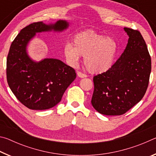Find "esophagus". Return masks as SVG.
Returning <instances> with one entry per match:
<instances>
[{
    "label": "esophagus",
    "mask_w": 156,
    "mask_h": 156,
    "mask_svg": "<svg viewBox=\"0 0 156 156\" xmlns=\"http://www.w3.org/2000/svg\"><path fill=\"white\" fill-rule=\"evenodd\" d=\"M77 75H78V77H80V78H86L87 76L86 74H84V73H83L80 72H77Z\"/></svg>",
    "instance_id": "esophagus-1"
}]
</instances>
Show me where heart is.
Here are the masks:
<instances>
[{"mask_svg":"<svg viewBox=\"0 0 156 156\" xmlns=\"http://www.w3.org/2000/svg\"><path fill=\"white\" fill-rule=\"evenodd\" d=\"M117 49L114 39L94 31H87L76 34L73 44H65L64 54L73 65L77 64L80 56H84V65L89 72L102 73L112 67Z\"/></svg>","mask_w":156,"mask_h":156,"instance_id":"1","label":"heart"}]
</instances>
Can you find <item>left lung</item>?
Returning a JSON list of instances; mask_svg holds the SVG:
<instances>
[{
    "instance_id": "left-lung-1",
    "label": "left lung",
    "mask_w": 156,
    "mask_h": 156,
    "mask_svg": "<svg viewBox=\"0 0 156 156\" xmlns=\"http://www.w3.org/2000/svg\"><path fill=\"white\" fill-rule=\"evenodd\" d=\"M128 43L109 70L94 77L91 105L107 115L125 113L142 100L149 85L151 60L146 43L138 30L125 27Z\"/></svg>"
}]
</instances>
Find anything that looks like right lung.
I'll list each match as a JSON object with an SVG mask.
<instances>
[{
  "label": "right lung",
  "instance_id": "add662e5",
  "mask_svg": "<svg viewBox=\"0 0 156 156\" xmlns=\"http://www.w3.org/2000/svg\"><path fill=\"white\" fill-rule=\"evenodd\" d=\"M66 20L54 24L33 23L21 30L10 46L7 58V80L19 101L33 110H45L60 102L66 89L76 78L75 70L61 60L44 58L35 62L29 56L27 47L36 33L62 31Z\"/></svg>",
  "mask_w": 156,
  "mask_h": 156
}]
</instances>
